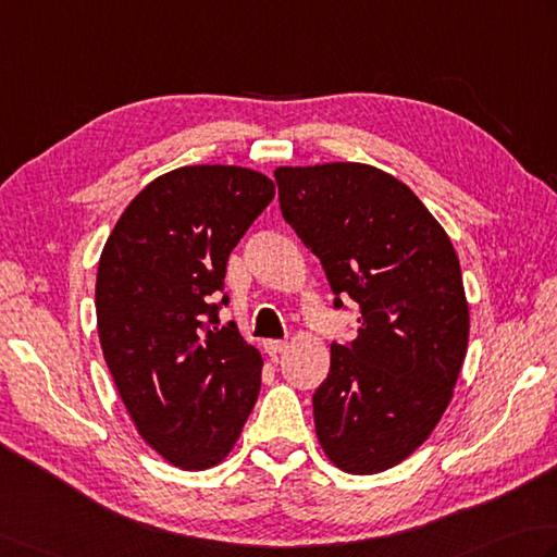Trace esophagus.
Returning a JSON list of instances; mask_svg holds the SVG:
<instances>
[{
	"label": "esophagus",
	"mask_w": 557,
	"mask_h": 557,
	"mask_svg": "<svg viewBox=\"0 0 557 557\" xmlns=\"http://www.w3.org/2000/svg\"><path fill=\"white\" fill-rule=\"evenodd\" d=\"M263 347H265V352H268V355L275 357V355H280V352H285L287 343H285V341H265V343H263Z\"/></svg>",
	"instance_id": "obj_1"
}]
</instances>
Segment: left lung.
<instances>
[{
	"instance_id": "1",
	"label": "left lung",
	"mask_w": 557,
	"mask_h": 557,
	"mask_svg": "<svg viewBox=\"0 0 557 557\" xmlns=\"http://www.w3.org/2000/svg\"><path fill=\"white\" fill-rule=\"evenodd\" d=\"M285 222L359 307L357 337L331 345L313 394L329 459L347 473L394 468L437 428L468 347L461 265L442 224L406 183L367 163L275 171Z\"/></svg>"
}]
</instances>
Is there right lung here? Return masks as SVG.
Listing matches in <instances>:
<instances>
[{"label":"right lung","instance_id":"1","mask_svg":"<svg viewBox=\"0 0 557 557\" xmlns=\"http://www.w3.org/2000/svg\"><path fill=\"white\" fill-rule=\"evenodd\" d=\"M275 198L242 166H183L151 181L108 236L96 275L106 364L137 432L185 471L220 463L256 406L263 357L220 325L226 260Z\"/></svg>","mask_w":557,"mask_h":557}]
</instances>
